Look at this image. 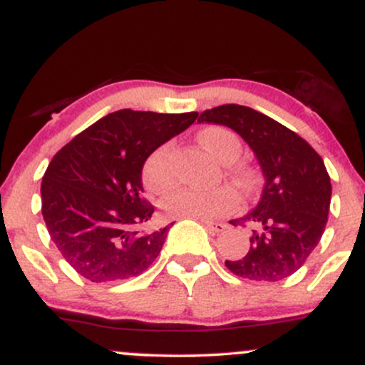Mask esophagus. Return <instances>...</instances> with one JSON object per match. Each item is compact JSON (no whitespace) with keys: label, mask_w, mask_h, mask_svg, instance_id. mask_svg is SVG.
<instances>
[{"label":"esophagus","mask_w":365,"mask_h":365,"mask_svg":"<svg viewBox=\"0 0 365 365\" xmlns=\"http://www.w3.org/2000/svg\"><path fill=\"white\" fill-rule=\"evenodd\" d=\"M199 220L202 221V223L206 225L207 228L211 230V232H215V233H221V232H225L226 228H228V225L220 223V221H211V220H206V217H199Z\"/></svg>","instance_id":"obj_1"}]
</instances>
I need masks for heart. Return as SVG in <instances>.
Instances as JSON below:
<instances>
[{"mask_svg":"<svg viewBox=\"0 0 365 365\" xmlns=\"http://www.w3.org/2000/svg\"><path fill=\"white\" fill-rule=\"evenodd\" d=\"M200 144L225 163L226 177L232 180L242 192H250L255 185V173L242 165H228L240 154V140L233 132L221 127H206L199 132ZM142 182L153 194H166L177 183L175 171V145L165 142L158 145L145 158L142 166ZM163 209L173 217H216L230 215L240 206V195L233 187H220L215 190H192L182 188L163 200Z\"/></svg>","mask_w":365,"mask_h":365,"instance_id":"heart-1","label":"heart"}]
</instances>
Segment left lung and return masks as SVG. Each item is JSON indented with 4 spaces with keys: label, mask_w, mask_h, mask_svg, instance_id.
<instances>
[{
    "label": "left lung",
    "mask_w": 365,
    "mask_h": 365,
    "mask_svg": "<svg viewBox=\"0 0 365 365\" xmlns=\"http://www.w3.org/2000/svg\"><path fill=\"white\" fill-rule=\"evenodd\" d=\"M197 121L235 130L254 150L266 180L254 211L230 221L252 226L249 252L225 266L240 278L282 282L304 266L328 223L331 182L322 158L299 133L240 104L206 110Z\"/></svg>",
    "instance_id": "obj_1"
}]
</instances>
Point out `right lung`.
<instances>
[{
	"label": "right lung",
	"instance_id": "obj_1",
	"mask_svg": "<svg viewBox=\"0 0 365 365\" xmlns=\"http://www.w3.org/2000/svg\"><path fill=\"white\" fill-rule=\"evenodd\" d=\"M197 113L120 110L103 116L54 154L41 183L54 245L92 283L144 273L170 226L140 232L153 204L142 199V166L158 145L190 127Z\"/></svg>",
	"mask_w": 365,
	"mask_h": 365
}]
</instances>
